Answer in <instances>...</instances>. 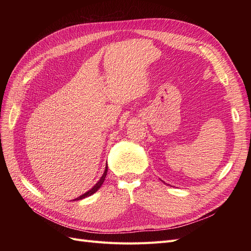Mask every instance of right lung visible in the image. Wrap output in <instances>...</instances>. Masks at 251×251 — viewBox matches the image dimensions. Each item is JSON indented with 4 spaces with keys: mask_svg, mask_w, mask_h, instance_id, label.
I'll return each instance as SVG.
<instances>
[{
    "mask_svg": "<svg viewBox=\"0 0 251 251\" xmlns=\"http://www.w3.org/2000/svg\"><path fill=\"white\" fill-rule=\"evenodd\" d=\"M107 173H108V165L105 166V170H104V173H103V175L101 176V178H100V180L97 182V183L90 189L89 192H87V193H85L83 195H81V196H79L78 198H76V199H74V200H81V199H83V198H86V197H89V196H91V195H93L94 193H96L98 189H100V187L102 185V183H103V181H104V178H105V176H107Z\"/></svg>",
    "mask_w": 251,
    "mask_h": 251,
    "instance_id": "right-lung-1",
    "label": "right lung"
}]
</instances>
